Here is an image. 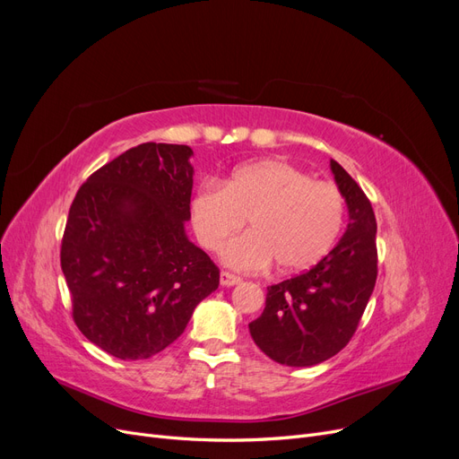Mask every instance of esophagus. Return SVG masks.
<instances>
[{"label":"esophagus","mask_w":459,"mask_h":459,"mask_svg":"<svg viewBox=\"0 0 459 459\" xmlns=\"http://www.w3.org/2000/svg\"><path fill=\"white\" fill-rule=\"evenodd\" d=\"M220 283L224 285V287L238 285V283H241V277L231 273V272H221V273H220Z\"/></svg>","instance_id":"34e87169"}]
</instances>
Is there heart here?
Instances as JSON below:
<instances>
[{"instance_id": "1", "label": "heart", "mask_w": 459, "mask_h": 459, "mask_svg": "<svg viewBox=\"0 0 459 459\" xmlns=\"http://www.w3.org/2000/svg\"><path fill=\"white\" fill-rule=\"evenodd\" d=\"M346 216L341 187L314 179L281 160L235 169L224 184L204 182L193 197L197 239L218 251L248 220V233L224 248L231 268L255 272L275 260L280 272H299L324 260L337 245Z\"/></svg>"}]
</instances>
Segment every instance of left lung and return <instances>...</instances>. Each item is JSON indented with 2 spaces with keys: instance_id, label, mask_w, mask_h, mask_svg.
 <instances>
[{
  "instance_id": "obj_1",
  "label": "left lung",
  "mask_w": 459,
  "mask_h": 459,
  "mask_svg": "<svg viewBox=\"0 0 459 459\" xmlns=\"http://www.w3.org/2000/svg\"><path fill=\"white\" fill-rule=\"evenodd\" d=\"M331 170L349 204L346 233L314 268L270 285L264 312L248 324L258 349L283 366H316L341 352L354 337L377 281L371 203L333 159Z\"/></svg>"
}]
</instances>
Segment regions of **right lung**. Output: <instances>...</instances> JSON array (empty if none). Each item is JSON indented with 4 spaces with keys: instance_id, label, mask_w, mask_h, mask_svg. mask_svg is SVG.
Wrapping results in <instances>:
<instances>
[{
    "instance_id": "1",
    "label": "right lung",
    "mask_w": 459,
    "mask_h": 459,
    "mask_svg": "<svg viewBox=\"0 0 459 459\" xmlns=\"http://www.w3.org/2000/svg\"><path fill=\"white\" fill-rule=\"evenodd\" d=\"M193 155L187 145L142 143L80 186L61 241L73 319L120 359H147L182 335L220 270L186 238Z\"/></svg>"
}]
</instances>
